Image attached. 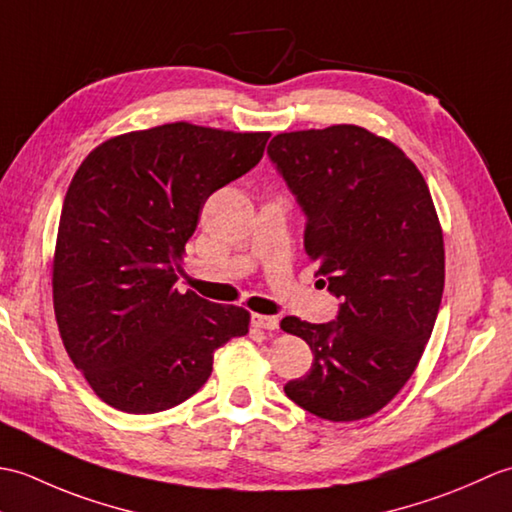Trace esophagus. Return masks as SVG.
<instances>
[{
	"mask_svg": "<svg viewBox=\"0 0 512 512\" xmlns=\"http://www.w3.org/2000/svg\"><path fill=\"white\" fill-rule=\"evenodd\" d=\"M253 325H255V328H262V330H277L279 319L268 317V314H253Z\"/></svg>",
	"mask_w": 512,
	"mask_h": 512,
	"instance_id": "obj_1",
	"label": "esophagus"
}]
</instances>
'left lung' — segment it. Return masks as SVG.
Instances as JSON below:
<instances>
[{
    "label": "left lung",
    "mask_w": 512,
    "mask_h": 512,
    "mask_svg": "<svg viewBox=\"0 0 512 512\" xmlns=\"http://www.w3.org/2000/svg\"><path fill=\"white\" fill-rule=\"evenodd\" d=\"M268 156L306 213L303 246L339 317L281 321L314 361L284 387L314 416L383 409L424 352L444 290V239L427 182L391 140L358 125L277 134Z\"/></svg>",
    "instance_id": "left-lung-1"
}]
</instances>
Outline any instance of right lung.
<instances>
[{
  "label": "right lung",
  "mask_w": 512,
  "mask_h": 512,
  "mask_svg": "<svg viewBox=\"0 0 512 512\" xmlns=\"http://www.w3.org/2000/svg\"><path fill=\"white\" fill-rule=\"evenodd\" d=\"M268 132L169 123L105 140L65 193L52 262L61 341L94 394L127 413L191 398L250 314L176 288L206 198L264 156Z\"/></svg>",
  "instance_id": "right-lung-1"
}]
</instances>
